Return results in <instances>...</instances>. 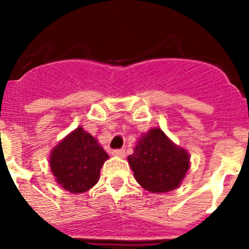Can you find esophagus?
Instances as JSON below:
<instances>
[{"label":"esophagus","mask_w":249,"mask_h":249,"mask_svg":"<svg viewBox=\"0 0 249 249\" xmlns=\"http://www.w3.org/2000/svg\"><path fill=\"white\" fill-rule=\"evenodd\" d=\"M112 155L116 156V157L123 158L126 156V152H124V149H114V151L112 152Z\"/></svg>","instance_id":"esophagus-1"}]
</instances>
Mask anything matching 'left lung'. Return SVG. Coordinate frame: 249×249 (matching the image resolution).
I'll list each match as a JSON object with an SVG mask.
<instances>
[{
  "label": "left lung",
  "instance_id": "8db88e82",
  "mask_svg": "<svg viewBox=\"0 0 249 249\" xmlns=\"http://www.w3.org/2000/svg\"><path fill=\"white\" fill-rule=\"evenodd\" d=\"M190 153L158 127L137 141L127 157L136 181L151 193H167L181 186L191 167Z\"/></svg>",
  "mask_w": 249,
  "mask_h": 249
}]
</instances>
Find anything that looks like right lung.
<instances>
[{
  "instance_id": "1",
  "label": "right lung",
  "mask_w": 249,
  "mask_h": 249,
  "mask_svg": "<svg viewBox=\"0 0 249 249\" xmlns=\"http://www.w3.org/2000/svg\"><path fill=\"white\" fill-rule=\"evenodd\" d=\"M108 158L98 141L80 126L51 151L50 168L63 190L78 195L97 183L101 168Z\"/></svg>"
}]
</instances>
